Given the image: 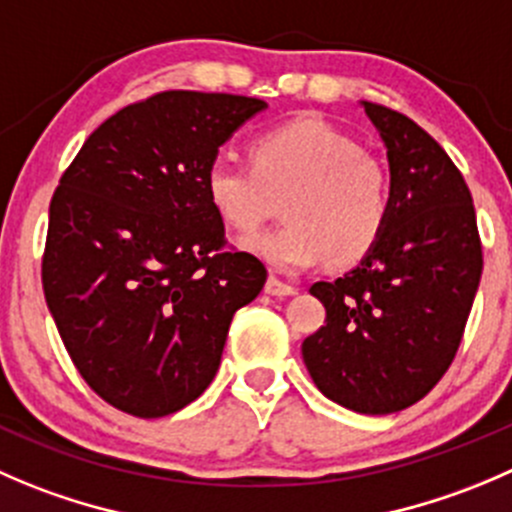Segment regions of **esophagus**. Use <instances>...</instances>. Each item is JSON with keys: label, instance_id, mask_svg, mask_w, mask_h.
I'll return each mask as SVG.
<instances>
[{"label": "esophagus", "instance_id": "esophagus-1", "mask_svg": "<svg viewBox=\"0 0 512 512\" xmlns=\"http://www.w3.org/2000/svg\"><path fill=\"white\" fill-rule=\"evenodd\" d=\"M265 292H267V295H272V297H287V295H295L297 287L287 285V282L277 280V277H267Z\"/></svg>", "mask_w": 512, "mask_h": 512}]
</instances>
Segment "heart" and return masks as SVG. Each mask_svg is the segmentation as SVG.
I'll list each match as a JSON object with an SVG mask.
<instances>
[{
	"instance_id": "obj_1",
	"label": "heart",
	"mask_w": 512,
	"mask_h": 512,
	"mask_svg": "<svg viewBox=\"0 0 512 512\" xmlns=\"http://www.w3.org/2000/svg\"><path fill=\"white\" fill-rule=\"evenodd\" d=\"M252 165L217 157L205 172L215 215L250 235L280 212V230L242 242L277 272H300L330 257L362 260L380 240L390 215L388 175L357 142L320 117H297L252 140Z\"/></svg>"
}]
</instances>
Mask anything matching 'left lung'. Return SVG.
<instances>
[{
    "label": "left lung",
    "instance_id": "1",
    "mask_svg": "<svg viewBox=\"0 0 512 512\" xmlns=\"http://www.w3.org/2000/svg\"><path fill=\"white\" fill-rule=\"evenodd\" d=\"M360 107L388 150V225L360 265L310 287L327 317L302 360L332 403L390 415L425 398L453 362L483 250L473 197L443 147L405 114Z\"/></svg>",
    "mask_w": 512,
    "mask_h": 512
}]
</instances>
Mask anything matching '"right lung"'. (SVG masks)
<instances>
[{
  "label": "right lung",
  "mask_w": 512,
  "mask_h": 512,
  "mask_svg": "<svg viewBox=\"0 0 512 512\" xmlns=\"http://www.w3.org/2000/svg\"><path fill=\"white\" fill-rule=\"evenodd\" d=\"M267 109L257 97L162 92L102 122L49 205L42 285L89 388L117 410L162 418L200 398L232 315L267 270L222 252L205 195L217 150Z\"/></svg>",
  "instance_id": "right-lung-1"
}]
</instances>
